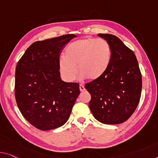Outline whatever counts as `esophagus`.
Instances as JSON below:
<instances>
[{"instance_id": "esophagus-1", "label": "esophagus", "mask_w": 158, "mask_h": 158, "mask_svg": "<svg viewBox=\"0 0 158 158\" xmlns=\"http://www.w3.org/2000/svg\"><path fill=\"white\" fill-rule=\"evenodd\" d=\"M79 90L81 91H85V87H84V85H82V84H80V85H79Z\"/></svg>"}]
</instances>
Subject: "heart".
I'll return each instance as SVG.
<instances>
[{
	"label": "heart",
	"instance_id": "1",
	"mask_svg": "<svg viewBox=\"0 0 158 158\" xmlns=\"http://www.w3.org/2000/svg\"><path fill=\"white\" fill-rule=\"evenodd\" d=\"M111 56L110 45L106 40L93 37L80 39L67 46L64 56L59 59V70L67 81H72L76 78L77 67L81 78L95 80L106 72Z\"/></svg>",
	"mask_w": 158,
	"mask_h": 158
}]
</instances>
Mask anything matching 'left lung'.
<instances>
[{"label":"left lung","instance_id":"1","mask_svg":"<svg viewBox=\"0 0 158 158\" xmlns=\"http://www.w3.org/2000/svg\"><path fill=\"white\" fill-rule=\"evenodd\" d=\"M110 45L109 69L100 78L86 84L91 94L89 108L96 120L104 124L127 121L139 103L142 76L135 54L121 40L110 34H98Z\"/></svg>","mask_w":158,"mask_h":158}]
</instances>
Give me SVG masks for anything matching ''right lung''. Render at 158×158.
Here are the masks:
<instances>
[{"label":"right lung","mask_w":158,"mask_h":158,"mask_svg":"<svg viewBox=\"0 0 158 158\" xmlns=\"http://www.w3.org/2000/svg\"><path fill=\"white\" fill-rule=\"evenodd\" d=\"M76 37L64 35L35 42L16 66L15 96L18 106L25 118L40 130L63 126L80 94L78 83L61 79L58 66L65 44Z\"/></svg>","instance_id":"obj_1"}]
</instances>
